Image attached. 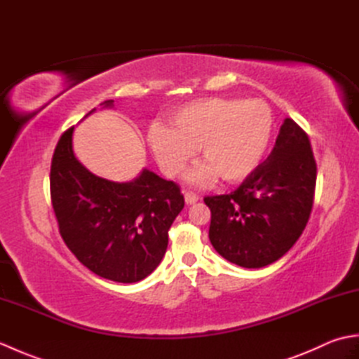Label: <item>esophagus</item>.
<instances>
[{
	"label": "esophagus",
	"mask_w": 359,
	"mask_h": 359,
	"mask_svg": "<svg viewBox=\"0 0 359 359\" xmlns=\"http://www.w3.org/2000/svg\"><path fill=\"white\" fill-rule=\"evenodd\" d=\"M197 201H199V196L197 194H194V193H185V202L188 203V205H193V203H196Z\"/></svg>",
	"instance_id": "34e87169"
}]
</instances>
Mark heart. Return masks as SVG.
Instances as JSON below:
<instances>
[{
  "mask_svg": "<svg viewBox=\"0 0 359 359\" xmlns=\"http://www.w3.org/2000/svg\"><path fill=\"white\" fill-rule=\"evenodd\" d=\"M273 112L262 100L208 97L189 102L171 114V126L152 123L148 143L166 175H179L201 147L207 162L188 172V182L210 184L247 179L270 147Z\"/></svg>",
  "mask_w": 359,
  "mask_h": 359,
  "instance_id": "heart-1",
  "label": "heart"
}]
</instances>
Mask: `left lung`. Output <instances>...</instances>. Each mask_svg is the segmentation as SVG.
<instances>
[{"instance_id":"1","label":"left lung","mask_w":359,"mask_h":359,"mask_svg":"<svg viewBox=\"0 0 359 359\" xmlns=\"http://www.w3.org/2000/svg\"><path fill=\"white\" fill-rule=\"evenodd\" d=\"M316 187V162L307 134L285 118L271 154L231 194L205 197L210 241L243 269L276 262L306 228Z\"/></svg>"}]
</instances>
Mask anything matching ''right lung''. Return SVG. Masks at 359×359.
Returning <instances> with one entry per match:
<instances>
[{
	"label": "right lung",
	"instance_id": "obj_1",
	"mask_svg": "<svg viewBox=\"0 0 359 359\" xmlns=\"http://www.w3.org/2000/svg\"><path fill=\"white\" fill-rule=\"evenodd\" d=\"M100 106L112 109L114 100ZM72 135L74 128L58 140L50 166L60 234L75 257L100 278L139 282L162 262L168 230L184 208V196L174 182L147 168L129 182L98 177L75 157Z\"/></svg>",
	"mask_w": 359,
	"mask_h": 359
}]
</instances>
